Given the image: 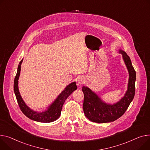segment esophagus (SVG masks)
Instances as JSON below:
<instances>
[{
  "mask_svg": "<svg viewBox=\"0 0 150 150\" xmlns=\"http://www.w3.org/2000/svg\"><path fill=\"white\" fill-rule=\"evenodd\" d=\"M78 84V85L79 84H82L85 82V78L83 76H80L78 78V80H77Z\"/></svg>",
  "mask_w": 150,
  "mask_h": 150,
  "instance_id": "esophagus-1",
  "label": "esophagus"
}]
</instances>
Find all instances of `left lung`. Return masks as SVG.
Segmentation results:
<instances>
[{"label": "left lung", "mask_w": 150, "mask_h": 150, "mask_svg": "<svg viewBox=\"0 0 150 150\" xmlns=\"http://www.w3.org/2000/svg\"><path fill=\"white\" fill-rule=\"evenodd\" d=\"M129 73L127 91L120 100L114 104L103 102L95 92L87 87L83 86V110L85 116L90 121L97 123L113 122L122 116L130 104L135 94L136 71L132 66L131 59L126 52L119 50Z\"/></svg>", "instance_id": "8db88e82"}]
</instances>
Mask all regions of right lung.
I'll return each mask as SVG.
<instances>
[{
	"instance_id": "obj_1",
	"label": "right lung",
	"mask_w": 150,
	"mask_h": 150,
	"mask_svg": "<svg viewBox=\"0 0 150 150\" xmlns=\"http://www.w3.org/2000/svg\"><path fill=\"white\" fill-rule=\"evenodd\" d=\"M23 59L19 63L17 68V72L14 78V91L16 96L18 104L23 113L28 118L33 121L40 122H53L59 117L61 115L63 105L67 97L71 95L74 91L76 90L77 86L75 82H73L66 87L64 91L58 95L57 99L50 105L47 109L42 112H38L34 111L29 107H28L23 100L21 95H20L18 87V79L21 74V64Z\"/></svg>"
}]
</instances>
